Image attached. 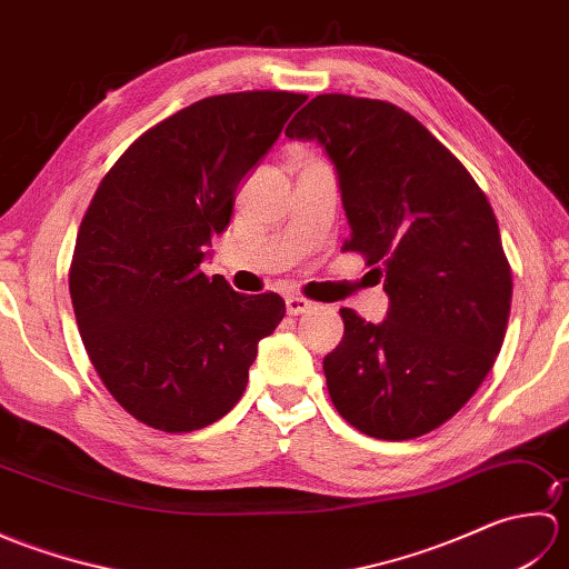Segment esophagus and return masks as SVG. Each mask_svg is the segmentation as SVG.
<instances>
[{
	"label": "esophagus",
	"instance_id": "34e87169",
	"mask_svg": "<svg viewBox=\"0 0 569 569\" xmlns=\"http://www.w3.org/2000/svg\"><path fill=\"white\" fill-rule=\"evenodd\" d=\"M312 308V303L308 298L303 296H288L286 298V310L288 316H303V312H308Z\"/></svg>",
	"mask_w": 569,
	"mask_h": 569
}]
</instances>
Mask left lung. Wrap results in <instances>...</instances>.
I'll return each instance as SVG.
<instances>
[{
    "mask_svg": "<svg viewBox=\"0 0 569 569\" xmlns=\"http://www.w3.org/2000/svg\"><path fill=\"white\" fill-rule=\"evenodd\" d=\"M316 139L340 176L357 251L377 266L389 316L342 308L322 359L332 403L369 438L413 440L462 408L503 345L511 266L499 222L467 168L416 117L383 100L318 94L286 129Z\"/></svg>",
    "mask_w": 569,
    "mask_h": 569,
    "instance_id": "obj_1",
    "label": "left lung"
}]
</instances>
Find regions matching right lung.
I'll list each match as a JSON object with an SVG mask.
<instances>
[{
  "label": "right lung",
  "mask_w": 569,
  "mask_h": 569,
  "mask_svg": "<svg viewBox=\"0 0 569 569\" xmlns=\"http://www.w3.org/2000/svg\"><path fill=\"white\" fill-rule=\"evenodd\" d=\"M306 100L249 90L192 102L143 131L94 190L70 261L72 310L107 391L143 426L192 432L229 413L286 316L278 293H237L200 261L241 178Z\"/></svg>",
  "instance_id": "right-lung-1"
}]
</instances>
